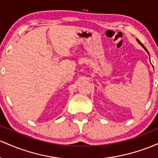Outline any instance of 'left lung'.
<instances>
[{"label":"left lung","mask_w":158,"mask_h":158,"mask_svg":"<svg viewBox=\"0 0 158 158\" xmlns=\"http://www.w3.org/2000/svg\"><path fill=\"white\" fill-rule=\"evenodd\" d=\"M137 41H138V42H139V44H140V45H141L142 46H143V48H144V49H145V50H146V52H147V53H148V54H149V53H148V50H147V49L146 48H145V46H144V45H143V44H142V43H141V42H139V40H137Z\"/></svg>","instance_id":"1"}]
</instances>
